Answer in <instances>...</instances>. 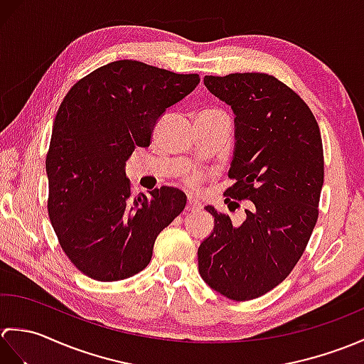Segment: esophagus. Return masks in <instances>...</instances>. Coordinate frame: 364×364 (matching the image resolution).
<instances>
[{
    "instance_id": "34e87169",
    "label": "esophagus",
    "mask_w": 364,
    "mask_h": 364,
    "mask_svg": "<svg viewBox=\"0 0 364 364\" xmlns=\"http://www.w3.org/2000/svg\"><path fill=\"white\" fill-rule=\"evenodd\" d=\"M186 210L188 211H200V210H202V205H200L197 200L189 198L188 200V205H186Z\"/></svg>"
}]
</instances>
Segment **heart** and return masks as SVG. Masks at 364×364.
I'll return each instance as SVG.
<instances>
[{
	"label": "heart",
	"instance_id": "heart-1",
	"mask_svg": "<svg viewBox=\"0 0 364 364\" xmlns=\"http://www.w3.org/2000/svg\"><path fill=\"white\" fill-rule=\"evenodd\" d=\"M202 114H206V115H215V114H222V112H218V111H205ZM205 180V175L202 172H198V170H191V172H188L186 175H184V181H186V184L189 188L196 189L198 188L200 184H202V181Z\"/></svg>",
	"mask_w": 364,
	"mask_h": 364
}]
</instances>
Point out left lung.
I'll return each mask as SVG.
<instances>
[{"mask_svg": "<svg viewBox=\"0 0 364 364\" xmlns=\"http://www.w3.org/2000/svg\"><path fill=\"white\" fill-rule=\"evenodd\" d=\"M203 81L236 115L233 184L225 196L252 206L239 227L206 206L215 225L198 247V270L222 296L252 300L291 274L310 241L323 184L321 131L304 100L272 75H208Z\"/></svg>", "mask_w": 364, "mask_h": 364, "instance_id": "8db88e82", "label": "left lung"}]
</instances>
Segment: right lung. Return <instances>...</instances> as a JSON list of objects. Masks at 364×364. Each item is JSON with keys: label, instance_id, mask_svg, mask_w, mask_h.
Returning a JSON list of instances; mask_svg holds the SVG:
<instances>
[{"label": "right lung", "instance_id": "obj_1", "mask_svg": "<svg viewBox=\"0 0 364 364\" xmlns=\"http://www.w3.org/2000/svg\"><path fill=\"white\" fill-rule=\"evenodd\" d=\"M198 82L197 73L123 59L84 76L60 103L45 161L46 206L60 247L84 275L119 282L141 272L154 239L186 206L170 186L131 198L125 162Z\"/></svg>", "mask_w": 364, "mask_h": 364}]
</instances>
